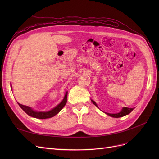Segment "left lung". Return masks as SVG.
I'll return each instance as SVG.
<instances>
[{"instance_id": "obj_1", "label": "left lung", "mask_w": 159, "mask_h": 159, "mask_svg": "<svg viewBox=\"0 0 159 159\" xmlns=\"http://www.w3.org/2000/svg\"><path fill=\"white\" fill-rule=\"evenodd\" d=\"M91 102H92L96 107H98V105L97 103H96L93 100L91 99ZM99 108V107H98ZM133 110V108H129V107H123L121 111L120 112L117 113H105V114H107V115H109V116H111L112 117H115V118H119V117H123L125 116V115H127L128 114H129L130 113H131L132 111Z\"/></svg>"}]
</instances>
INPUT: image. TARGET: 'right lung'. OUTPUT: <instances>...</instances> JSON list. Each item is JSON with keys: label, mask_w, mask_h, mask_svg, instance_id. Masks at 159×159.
Here are the masks:
<instances>
[{"label": "right lung", "mask_w": 159, "mask_h": 159, "mask_svg": "<svg viewBox=\"0 0 159 159\" xmlns=\"http://www.w3.org/2000/svg\"><path fill=\"white\" fill-rule=\"evenodd\" d=\"M11 88H12V85H11ZM67 96H68V91L66 92L64 98L62 99L61 102L58 105H57L55 107L52 109L50 111H37L34 110L30 107L26 106V105H23L19 103H18V104L24 111L27 113L29 116L40 119H48L55 116L60 111L64 108V107L67 103Z\"/></svg>", "instance_id": "obj_1"}]
</instances>
